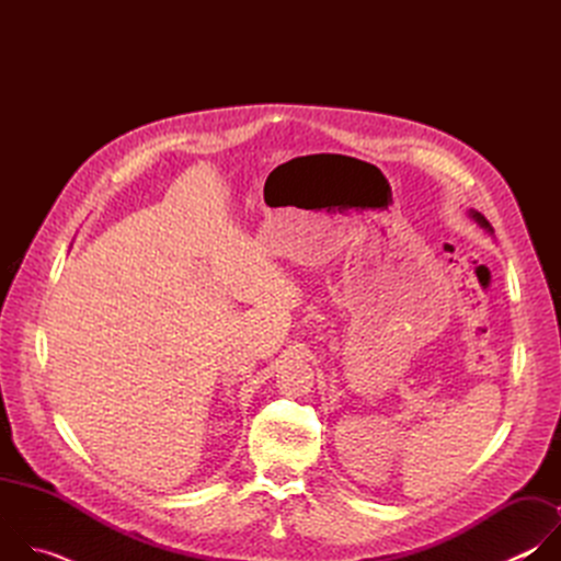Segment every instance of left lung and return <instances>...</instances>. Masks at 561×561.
Masks as SVG:
<instances>
[{"instance_id":"8db88e82","label":"left lung","mask_w":561,"mask_h":561,"mask_svg":"<svg viewBox=\"0 0 561 561\" xmlns=\"http://www.w3.org/2000/svg\"><path fill=\"white\" fill-rule=\"evenodd\" d=\"M472 217H474V219H477L479 224H482L484 228H491V224L486 221V217H484V215H479V213H472Z\"/></svg>"}]
</instances>
